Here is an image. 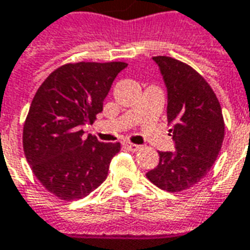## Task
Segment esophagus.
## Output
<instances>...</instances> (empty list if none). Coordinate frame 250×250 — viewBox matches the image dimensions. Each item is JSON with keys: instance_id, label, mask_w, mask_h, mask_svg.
<instances>
[{"instance_id": "34e87169", "label": "esophagus", "mask_w": 250, "mask_h": 250, "mask_svg": "<svg viewBox=\"0 0 250 250\" xmlns=\"http://www.w3.org/2000/svg\"><path fill=\"white\" fill-rule=\"evenodd\" d=\"M122 144L125 145V148H128L129 150H133V152H136V150H139L141 146L137 144H133V143H130V141H124Z\"/></svg>"}]
</instances>
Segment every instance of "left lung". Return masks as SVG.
<instances>
[{
    "label": "left lung",
    "instance_id": "obj_1",
    "mask_svg": "<svg viewBox=\"0 0 250 250\" xmlns=\"http://www.w3.org/2000/svg\"><path fill=\"white\" fill-rule=\"evenodd\" d=\"M167 87V118L175 152H159V164L146 178L162 190L179 192L205 178L225 137L221 105L201 74L180 60L155 56Z\"/></svg>",
    "mask_w": 250,
    "mask_h": 250
}]
</instances>
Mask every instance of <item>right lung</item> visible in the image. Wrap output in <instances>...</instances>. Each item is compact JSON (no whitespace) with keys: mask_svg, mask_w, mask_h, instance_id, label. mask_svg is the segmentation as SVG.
<instances>
[{"mask_svg":"<svg viewBox=\"0 0 250 250\" xmlns=\"http://www.w3.org/2000/svg\"><path fill=\"white\" fill-rule=\"evenodd\" d=\"M126 63H68L56 68L33 97L22 130L26 162L35 176L63 201L87 196L107 178L120 143L83 136L104 109L113 81Z\"/></svg>","mask_w":250,"mask_h":250,"instance_id":"add662e5","label":"right lung"}]
</instances>
